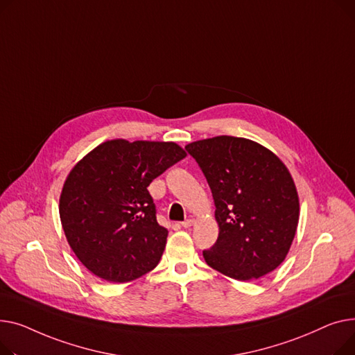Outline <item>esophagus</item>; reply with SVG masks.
I'll return each instance as SVG.
<instances>
[{
    "label": "esophagus",
    "mask_w": 355,
    "mask_h": 355,
    "mask_svg": "<svg viewBox=\"0 0 355 355\" xmlns=\"http://www.w3.org/2000/svg\"><path fill=\"white\" fill-rule=\"evenodd\" d=\"M193 222H195L193 219H186V220H183L180 225H182L183 227H191V226L193 225Z\"/></svg>",
    "instance_id": "1"
}]
</instances>
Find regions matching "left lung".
Segmentation results:
<instances>
[{"instance_id": "left-lung-1", "label": "left lung", "mask_w": 355, "mask_h": 355, "mask_svg": "<svg viewBox=\"0 0 355 355\" xmlns=\"http://www.w3.org/2000/svg\"><path fill=\"white\" fill-rule=\"evenodd\" d=\"M209 184L219 225L203 258L220 274L249 281L272 272L294 241L300 200L285 164L263 146L218 136L184 148Z\"/></svg>"}]
</instances>
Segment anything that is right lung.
I'll return each instance as SVG.
<instances>
[{"instance_id":"obj_1","label":"right lung","mask_w":355,"mask_h":355,"mask_svg":"<svg viewBox=\"0 0 355 355\" xmlns=\"http://www.w3.org/2000/svg\"><path fill=\"white\" fill-rule=\"evenodd\" d=\"M186 156L173 141H104L67 176L60 219L76 257L109 282H129L160 261L168 229L157 223L148 191Z\"/></svg>"}]
</instances>
